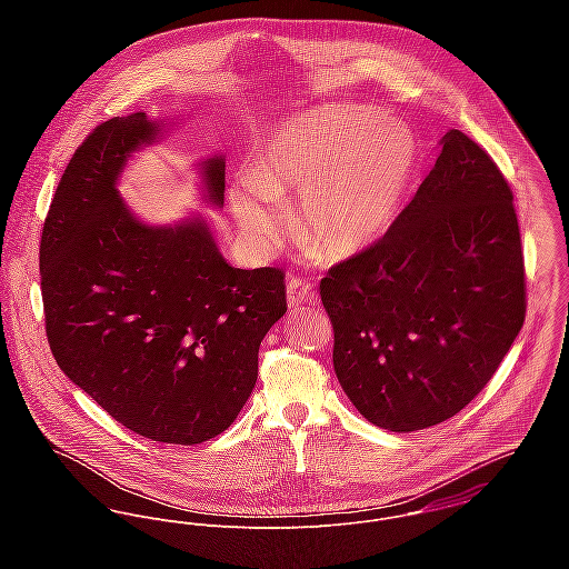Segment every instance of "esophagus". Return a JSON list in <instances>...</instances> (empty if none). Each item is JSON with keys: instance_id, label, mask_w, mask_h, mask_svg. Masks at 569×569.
<instances>
[{"instance_id": "obj_1", "label": "esophagus", "mask_w": 569, "mask_h": 569, "mask_svg": "<svg viewBox=\"0 0 569 569\" xmlns=\"http://www.w3.org/2000/svg\"><path fill=\"white\" fill-rule=\"evenodd\" d=\"M287 302L289 307L298 309V307H305V305H316L318 302V296L313 291V284L307 280V278H289L287 282Z\"/></svg>"}]
</instances>
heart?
Wrapping results in <instances>:
<instances>
[{
	"label": "heart",
	"mask_w": 569,
	"mask_h": 569,
	"mask_svg": "<svg viewBox=\"0 0 569 569\" xmlns=\"http://www.w3.org/2000/svg\"><path fill=\"white\" fill-rule=\"evenodd\" d=\"M416 160L409 129L366 107L313 109L278 124L228 192L239 230L269 247L280 199L300 192L298 226L326 258L375 243L392 223Z\"/></svg>",
	"instance_id": "b5f03b06"
}]
</instances>
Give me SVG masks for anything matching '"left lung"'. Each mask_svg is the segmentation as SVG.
I'll list each match as a JSON object with an SVG mask.
<instances>
[{
    "mask_svg": "<svg viewBox=\"0 0 569 569\" xmlns=\"http://www.w3.org/2000/svg\"><path fill=\"white\" fill-rule=\"evenodd\" d=\"M440 144L386 237L320 282L339 386L363 418L399 433L469 406L526 318L512 190L462 131Z\"/></svg>",
    "mask_w": 569,
    "mask_h": 569,
    "instance_id": "obj_1",
    "label": "left lung"
}]
</instances>
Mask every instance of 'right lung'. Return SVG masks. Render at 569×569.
<instances>
[{
	"label": "right lung",
	"mask_w": 569,
	"mask_h": 569,
	"mask_svg": "<svg viewBox=\"0 0 569 569\" xmlns=\"http://www.w3.org/2000/svg\"><path fill=\"white\" fill-rule=\"evenodd\" d=\"M162 122L98 124L68 163L41 234L46 332L59 368L127 429L168 445L226 431L258 377V348L287 313L284 273L228 264L203 217L149 226L118 177ZM221 208L226 158L199 163Z\"/></svg>",
	"instance_id": "right-lung-1"
}]
</instances>
